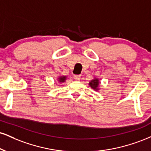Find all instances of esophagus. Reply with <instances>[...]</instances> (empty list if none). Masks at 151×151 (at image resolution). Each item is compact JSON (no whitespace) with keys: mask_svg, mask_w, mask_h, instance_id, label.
<instances>
[{"mask_svg":"<svg viewBox=\"0 0 151 151\" xmlns=\"http://www.w3.org/2000/svg\"><path fill=\"white\" fill-rule=\"evenodd\" d=\"M73 77L75 80H80L81 75H79V74H74V75L73 76Z\"/></svg>","mask_w":151,"mask_h":151,"instance_id":"34e87169","label":"esophagus"}]
</instances>
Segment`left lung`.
Returning a JSON list of instances; mask_svg holds the SVG:
<instances>
[{
	"label": "left lung",
	"mask_w": 151,
	"mask_h": 151,
	"mask_svg": "<svg viewBox=\"0 0 151 151\" xmlns=\"http://www.w3.org/2000/svg\"><path fill=\"white\" fill-rule=\"evenodd\" d=\"M99 80H98V79H93V80H92V81H91V82L89 83L90 86L92 88H93V89H95V90L97 89L98 86H99Z\"/></svg>",
	"instance_id": "left-lung-1"
}]
</instances>
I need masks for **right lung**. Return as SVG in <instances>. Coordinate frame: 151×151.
I'll return each mask as SVG.
<instances>
[{
	"instance_id": "1",
	"label": "right lung",
	"mask_w": 151,
	"mask_h": 151,
	"mask_svg": "<svg viewBox=\"0 0 151 151\" xmlns=\"http://www.w3.org/2000/svg\"><path fill=\"white\" fill-rule=\"evenodd\" d=\"M58 79H59V81H60V82H63V81H65V77H61Z\"/></svg>"
}]
</instances>
